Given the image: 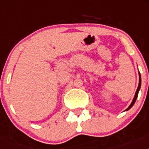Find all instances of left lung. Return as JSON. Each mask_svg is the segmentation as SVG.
I'll list each match as a JSON object with an SVG mask.
<instances>
[{"label":"left lung","mask_w":149,"mask_h":149,"mask_svg":"<svg viewBox=\"0 0 149 149\" xmlns=\"http://www.w3.org/2000/svg\"><path fill=\"white\" fill-rule=\"evenodd\" d=\"M139 86H138V88L137 89H136V93H135V95H134V99H133V101L131 102V105L128 107V108L126 109V110H128L129 109H131V107H133V105L134 104V103H135V101H136V98H137V96H138V93H139V89H140V86H141V76H140V74H139Z\"/></svg>","instance_id":"obj_1"}]
</instances>
